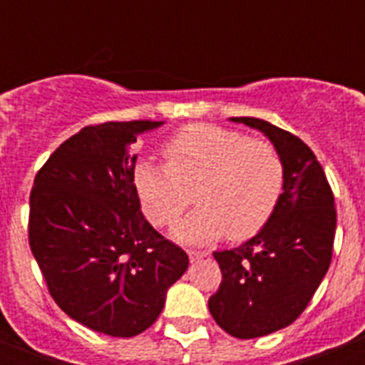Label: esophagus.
Returning <instances> with one entry per match:
<instances>
[{
	"instance_id": "1",
	"label": "esophagus",
	"mask_w": 365,
	"mask_h": 365,
	"mask_svg": "<svg viewBox=\"0 0 365 365\" xmlns=\"http://www.w3.org/2000/svg\"><path fill=\"white\" fill-rule=\"evenodd\" d=\"M208 256V250H197V248H190L188 250V257L192 263H195V261H199L201 257H206Z\"/></svg>"
}]
</instances>
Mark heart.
<instances>
[{
	"label": "heart",
	"instance_id": "b5f03b06",
	"mask_svg": "<svg viewBox=\"0 0 365 365\" xmlns=\"http://www.w3.org/2000/svg\"><path fill=\"white\" fill-rule=\"evenodd\" d=\"M166 163L143 160L135 170L140 205L155 227H166L190 205L199 185L201 205L173 225L180 243L201 245L222 234L243 240L265 227L285 190V164L270 143L221 125L180 130L164 148Z\"/></svg>",
	"mask_w": 365,
	"mask_h": 365
}]
</instances>
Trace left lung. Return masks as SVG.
I'll list each match as a JSON object with an SVG mask.
<instances>
[{"label": "left lung", "mask_w": 365, "mask_h": 365, "mask_svg": "<svg viewBox=\"0 0 365 365\" xmlns=\"http://www.w3.org/2000/svg\"><path fill=\"white\" fill-rule=\"evenodd\" d=\"M269 137L285 164V190L265 227L232 250L214 252L222 274L208 299L215 324L241 340L291 325L305 311L333 257L334 195L302 138L270 122L235 117Z\"/></svg>", "instance_id": "left-lung-1"}]
</instances>
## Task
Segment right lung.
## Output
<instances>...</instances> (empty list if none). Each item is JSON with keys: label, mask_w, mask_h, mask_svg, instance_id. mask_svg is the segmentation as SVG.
Segmentation results:
<instances>
[{"label": "right lung", "mask_w": 365, "mask_h": 365, "mask_svg": "<svg viewBox=\"0 0 365 365\" xmlns=\"http://www.w3.org/2000/svg\"><path fill=\"white\" fill-rule=\"evenodd\" d=\"M163 122L86 125L34 177L29 245L67 316L96 333L137 336L155 324L188 256L151 227L135 186L133 144Z\"/></svg>", "instance_id": "1"}]
</instances>
